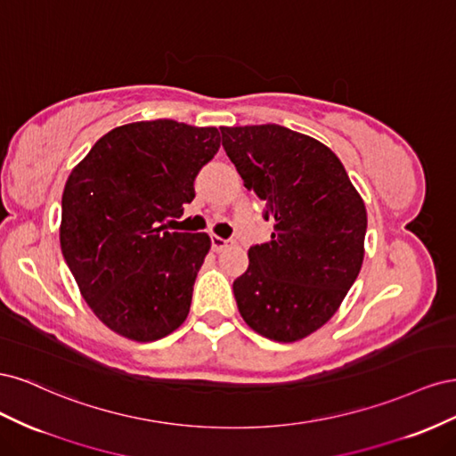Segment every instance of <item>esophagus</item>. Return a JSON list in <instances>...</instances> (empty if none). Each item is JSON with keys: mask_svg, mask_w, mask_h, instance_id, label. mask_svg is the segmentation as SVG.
Here are the masks:
<instances>
[{"mask_svg": "<svg viewBox=\"0 0 456 456\" xmlns=\"http://www.w3.org/2000/svg\"><path fill=\"white\" fill-rule=\"evenodd\" d=\"M211 245H213V251L220 253L224 251L226 247L232 245V240H224V238H218V236H211Z\"/></svg>", "mask_w": 456, "mask_h": 456, "instance_id": "esophagus-1", "label": "esophagus"}]
</instances>
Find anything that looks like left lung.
<instances>
[{"mask_svg": "<svg viewBox=\"0 0 456 456\" xmlns=\"http://www.w3.org/2000/svg\"><path fill=\"white\" fill-rule=\"evenodd\" d=\"M220 133L245 188L275 220L233 281L238 310L262 337L300 340L335 315L362 270L365 203L335 151L308 134L275 123Z\"/></svg>", "mask_w": 456, "mask_h": 456, "instance_id": "8db88e82", "label": "left lung"}]
</instances>
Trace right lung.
Listing matches in <instances>:
<instances>
[{"label":"right lung","mask_w":456,"mask_h":456,"mask_svg":"<svg viewBox=\"0 0 456 456\" xmlns=\"http://www.w3.org/2000/svg\"><path fill=\"white\" fill-rule=\"evenodd\" d=\"M218 148L216 127L134 121L101 136L68 176L61 249L81 297L114 333L151 342L188 317L211 238L163 223L184 213Z\"/></svg>","instance_id":"obj_1"}]
</instances>
